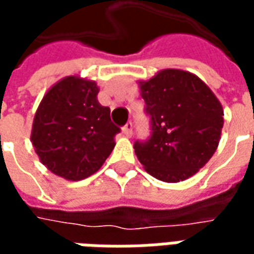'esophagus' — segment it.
<instances>
[{
  "label": "esophagus",
  "mask_w": 254,
  "mask_h": 254,
  "mask_svg": "<svg viewBox=\"0 0 254 254\" xmlns=\"http://www.w3.org/2000/svg\"><path fill=\"white\" fill-rule=\"evenodd\" d=\"M122 132H124V134L127 136V137H132L133 134V125L129 122V124H127L125 127H122Z\"/></svg>",
  "instance_id": "obj_1"
}]
</instances>
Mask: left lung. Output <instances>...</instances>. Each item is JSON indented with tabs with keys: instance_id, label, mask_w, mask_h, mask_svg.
<instances>
[{
	"instance_id": "left-lung-1",
	"label": "left lung",
	"mask_w": 254,
	"mask_h": 254,
	"mask_svg": "<svg viewBox=\"0 0 254 254\" xmlns=\"http://www.w3.org/2000/svg\"><path fill=\"white\" fill-rule=\"evenodd\" d=\"M151 117L148 141H136L134 152L145 171L163 182L194 176L218 148L223 107L201 78L182 69H163L138 80Z\"/></svg>"
}]
</instances>
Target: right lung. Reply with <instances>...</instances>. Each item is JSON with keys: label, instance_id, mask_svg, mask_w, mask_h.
I'll return each instance as SVG.
<instances>
[{"label": "right lung", "instance_id": "right-lung-1", "mask_svg": "<svg viewBox=\"0 0 254 254\" xmlns=\"http://www.w3.org/2000/svg\"><path fill=\"white\" fill-rule=\"evenodd\" d=\"M94 80L66 76L49 88L32 122L31 143L42 165L67 181L99 170L116 145L120 127L98 100Z\"/></svg>", "mask_w": 254, "mask_h": 254}]
</instances>
